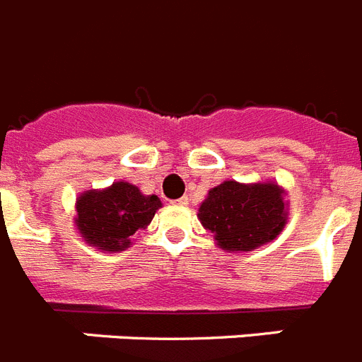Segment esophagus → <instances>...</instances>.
I'll return each instance as SVG.
<instances>
[{"mask_svg":"<svg viewBox=\"0 0 362 362\" xmlns=\"http://www.w3.org/2000/svg\"><path fill=\"white\" fill-rule=\"evenodd\" d=\"M175 205H179V206H187V205H188V197H187V196L179 197L177 202H175Z\"/></svg>","mask_w":362,"mask_h":362,"instance_id":"1","label":"esophagus"}]
</instances>
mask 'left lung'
<instances>
[{
    "instance_id": "1",
    "label": "left lung",
    "mask_w": 362,
    "mask_h": 362,
    "mask_svg": "<svg viewBox=\"0 0 362 362\" xmlns=\"http://www.w3.org/2000/svg\"><path fill=\"white\" fill-rule=\"evenodd\" d=\"M276 181L238 183L234 179L211 188L197 219L214 234L219 249L249 252L276 240L289 216V203Z\"/></svg>"
}]
</instances>
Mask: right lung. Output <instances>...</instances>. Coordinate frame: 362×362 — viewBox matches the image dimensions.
Instances as JSON below:
<instances>
[{
    "mask_svg": "<svg viewBox=\"0 0 362 362\" xmlns=\"http://www.w3.org/2000/svg\"><path fill=\"white\" fill-rule=\"evenodd\" d=\"M75 227L89 247L102 252H120L132 247V236L146 228L163 203L146 196L128 181H117L102 190H86L76 197Z\"/></svg>",
    "mask_w": 362,
    "mask_h": 362,
    "instance_id": "right-lung-1",
    "label": "right lung"
}]
</instances>
